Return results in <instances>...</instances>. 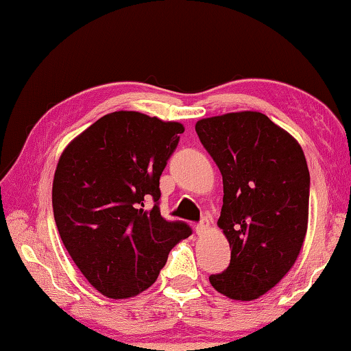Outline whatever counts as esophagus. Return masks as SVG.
<instances>
[{"mask_svg":"<svg viewBox=\"0 0 351 351\" xmlns=\"http://www.w3.org/2000/svg\"><path fill=\"white\" fill-rule=\"evenodd\" d=\"M209 226H210L209 218H203V219H201V221L197 224V228H195V230H197L198 235H204V234L207 232V229H209Z\"/></svg>","mask_w":351,"mask_h":351,"instance_id":"obj_1","label":"esophagus"}]
</instances>
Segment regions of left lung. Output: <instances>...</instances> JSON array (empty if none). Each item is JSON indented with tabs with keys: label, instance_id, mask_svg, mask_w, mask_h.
<instances>
[{
	"label": "left lung",
	"instance_id": "left-lung-1",
	"mask_svg": "<svg viewBox=\"0 0 351 351\" xmlns=\"http://www.w3.org/2000/svg\"><path fill=\"white\" fill-rule=\"evenodd\" d=\"M223 176L218 228L228 269L209 280L234 300L268 293L293 268L308 228L310 171L293 136L258 111L228 112L195 125Z\"/></svg>",
	"mask_w": 351,
	"mask_h": 351
}]
</instances>
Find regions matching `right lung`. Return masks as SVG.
I'll return each instance as SVG.
<instances>
[{
  "instance_id": "1",
  "label": "right lung",
  "mask_w": 351,
  "mask_h": 351,
  "mask_svg": "<svg viewBox=\"0 0 351 351\" xmlns=\"http://www.w3.org/2000/svg\"><path fill=\"white\" fill-rule=\"evenodd\" d=\"M184 127L138 111H114L77 136L58 159L52 207L77 268L110 299L156 282L170 249L192 234L159 210V178ZM152 197V210L143 206Z\"/></svg>"
}]
</instances>
